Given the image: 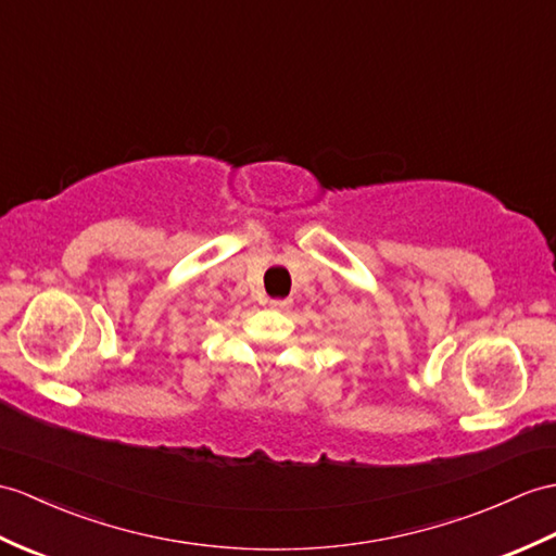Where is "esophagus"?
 I'll return each instance as SVG.
<instances>
[{
  "mask_svg": "<svg viewBox=\"0 0 556 556\" xmlns=\"http://www.w3.org/2000/svg\"><path fill=\"white\" fill-rule=\"evenodd\" d=\"M287 305H289L287 299H273V301H269V307H275V309H281V307H287Z\"/></svg>",
  "mask_w": 556,
  "mask_h": 556,
  "instance_id": "obj_1",
  "label": "esophagus"
}]
</instances>
